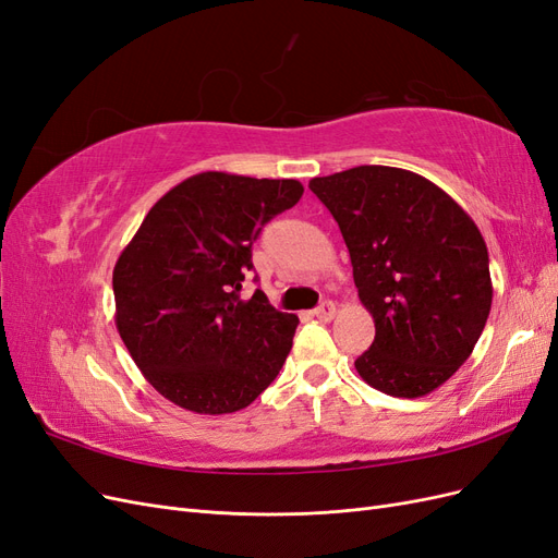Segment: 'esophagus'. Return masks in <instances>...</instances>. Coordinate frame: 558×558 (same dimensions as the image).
Instances as JSON below:
<instances>
[{
    "mask_svg": "<svg viewBox=\"0 0 558 558\" xmlns=\"http://www.w3.org/2000/svg\"><path fill=\"white\" fill-rule=\"evenodd\" d=\"M335 302L332 300H326V302H320V305L314 310V316L316 318H320V320H330L332 316H335Z\"/></svg>",
    "mask_w": 558,
    "mask_h": 558,
    "instance_id": "obj_1",
    "label": "esophagus"
}]
</instances>
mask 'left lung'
<instances>
[{
	"mask_svg": "<svg viewBox=\"0 0 558 558\" xmlns=\"http://www.w3.org/2000/svg\"><path fill=\"white\" fill-rule=\"evenodd\" d=\"M310 189L340 226L359 298L375 318L359 375L396 398L435 391L468 361L492 312L480 228L433 181L400 167H351Z\"/></svg>",
	"mask_w": 558,
	"mask_h": 558,
	"instance_id": "1",
	"label": "left lung"
}]
</instances>
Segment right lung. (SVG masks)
Instances as JSON below:
<instances>
[{
	"instance_id": "obj_1",
	"label": "right lung",
	"mask_w": 558,
	"mask_h": 558,
	"mask_svg": "<svg viewBox=\"0 0 558 558\" xmlns=\"http://www.w3.org/2000/svg\"><path fill=\"white\" fill-rule=\"evenodd\" d=\"M295 179L202 172L165 193L113 267L116 328L160 396L197 414L244 410L272 384L298 316L242 300L251 246L298 205Z\"/></svg>"
}]
</instances>
